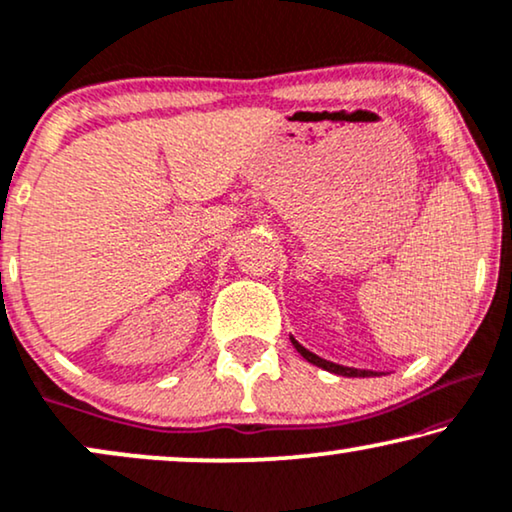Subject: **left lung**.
<instances>
[{"label":"left lung","mask_w":512,"mask_h":512,"mask_svg":"<svg viewBox=\"0 0 512 512\" xmlns=\"http://www.w3.org/2000/svg\"><path fill=\"white\" fill-rule=\"evenodd\" d=\"M292 346H295V349H297L299 353H302V356H304L306 360H309V363L323 367V370H327V372L342 374V377H372V374H374V372H370V370H356V367H344V365L330 363V360H325V358H318L316 353H311L309 349H304V346L297 344L295 339H292Z\"/></svg>","instance_id":"obj_1"}]
</instances>
